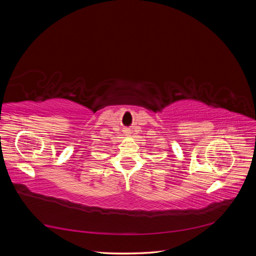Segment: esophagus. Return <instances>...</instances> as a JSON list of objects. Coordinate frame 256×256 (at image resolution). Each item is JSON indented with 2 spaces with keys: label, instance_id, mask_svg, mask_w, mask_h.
Listing matches in <instances>:
<instances>
[{
  "label": "esophagus",
  "instance_id": "esophagus-1",
  "mask_svg": "<svg viewBox=\"0 0 256 256\" xmlns=\"http://www.w3.org/2000/svg\"><path fill=\"white\" fill-rule=\"evenodd\" d=\"M126 134H127V132H126Z\"/></svg>",
  "mask_w": 256,
  "mask_h": 256
}]
</instances>
